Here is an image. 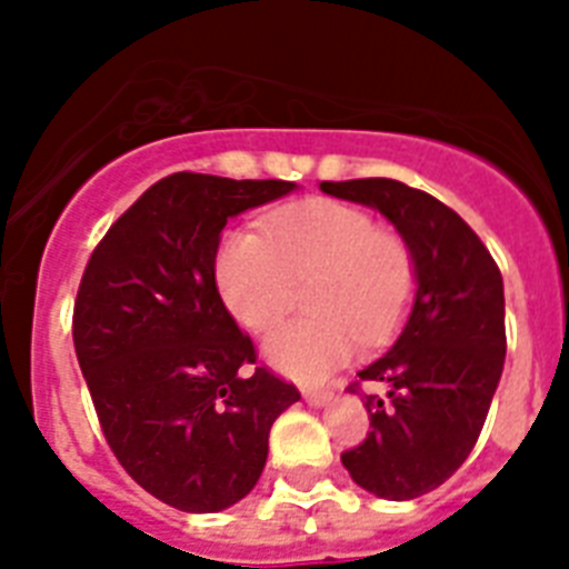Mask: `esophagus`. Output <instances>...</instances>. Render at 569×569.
Listing matches in <instances>:
<instances>
[{
	"instance_id": "34e87169",
	"label": "esophagus",
	"mask_w": 569,
	"mask_h": 569,
	"mask_svg": "<svg viewBox=\"0 0 569 569\" xmlns=\"http://www.w3.org/2000/svg\"><path fill=\"white\" fill-rule=\"evenodd\" d=\"M303 398H307V401H310L312 407H325V405H330V398H333V392H330V389H303Z\"/></svg>"
}]
</instances>
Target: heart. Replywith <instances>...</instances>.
Listing matches in <instances>:
<instances>
[{"label":"heart","instance_id":"1","mask_svg":"<svg viewBox=\"0 0 569 569\" xmlns=\"http://www.w3.org/2000/svg\"><path fill=\"white\" fill-rule=\"evenodd\" d=\"M214 280L227 310L250 330H268L312 280L307 307L266 337L262 355L295 380H321L363 342L375 346L401 325L416 292V266L401 239L380 232L372 214L339 200H310L268 218V236L239 227L223 236Z\"/></svg>","mask_w":569,"mask_h":569}]
</instances>
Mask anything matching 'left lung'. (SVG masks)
I'll return each instance as SVG.
<instances>
[{
  "mask_svg": "<svg viewBox=\"0 0 569 569\" xmlns=\"http://www.w3.org/2000/svg\"><path fill=\"white\" fill-rule=\"evenodd\" d=\"M321 191L378 209L413 257L405 328L357 372L387 392L363 396L372 431L342 455L363 490L407 502L455 476L485 428L505 366L502 274L472 227L437 197L383 177L321 182Z\"/></svg>",
  "mask_w": 569,
  "mask_h": 569,
  "instance_id": "8db88e82",
  "label": "left lung"
}]
</instances>
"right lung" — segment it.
I'll return each mask as SVG.
<instances>
[{
	"instance_id": "add662e5",
	"label": "right lung",
	"mask_w": 569,
	"mask_h": 569,
	"mask_svg": "<svg viewBox=\"0 0 569 569\" xmlns=\"http://www.w3.org/2000/svg\"><path fill=\"white\" fill-rule=\"evenodd\" d=\"M298 186L171 173L111 223L88 259L73 346L102 433L147 493L214 513L257 487L268 433L301 392L257 363L223 307L214 257L230 218Z\"/></svg>"
}]
</instances>
